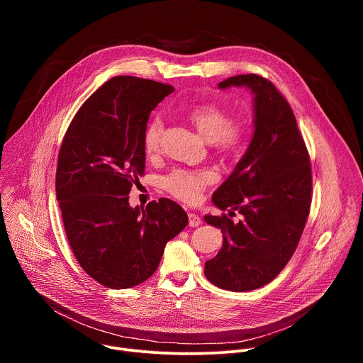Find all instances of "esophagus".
Masks as SVG:
<instances>
[{"mask_svg":"<svg viewBox=\"0 0 363 363\" xmlns=\"http://www.w3.org/2000/svg\"><path fill=\"white\" fill-rule=\"evenodd\" d=\"M188 224H189V227H198L201 224V218L196 214L189 213L188 214Z\"/></svg>","mask_w":363,"mask_h":363,"instance_id":"34e87169","label":"esophagus"}]
</instances>
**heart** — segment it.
<instances>
[{
  "mask_svg": "<svg viewBox=\"0 0 363 363\" xmlns=\"http://www.w3.org/2000/svg\"><path fill=\"white\" fill-rule=\"evenodd\" d=\"M189 122L199 135L214 145L223 155H233L240 149L247 136L244 121L231 118L230 112L217 103H203L188 113ZM164 135V121L153 118L143 132V147L147 155H157L161 149ZM216 182V174L210 169L188 171L175 169L164 178V188L175 198L184 202H195L202 191Z\"/></svg>",
  "mask_w": 363,
  "mask_h": 363,
  "instance_id": "obj_1",
  "label": "heart"
}]
</instances>
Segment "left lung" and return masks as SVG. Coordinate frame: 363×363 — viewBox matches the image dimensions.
<instances>
[{"label": "left lung", "instance_id": "left-lung-1", "mask_svg": "<svg viewBox=\"0 0 363 363\" xmlns=\"http://www.w3.org/2000/svg\"><path fill=\"white\" fill-rule=\"evenodd\" d=\"M231 86H245L254 94V135L213 202L230 210V217L238 211L242 220L203 217L224 237L203 273L220 289L248 291L277 277L294 254L312 203V167L294 113L277 87L257 74L218 84Z\"/></svg>", "mask_w": 363, "mask_h": 363}]
</instances>
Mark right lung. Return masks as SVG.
I'll return each mask as SVG.
<instances>
[{
	"label": "right lung",
	"instance_id": "right-lung-1",
	"mask_svg": "<svg viewBox=\"0 0 363 363\" xmlns=\"http://www.w3.org/2000/svg\"><path fill=\"white\" fill-rule=\"evenodd\" d=\"M174 90L133 76L111 79L77 111L59 152L56 195L69 244L82 269L109 289L147 280L188 224L168 198L132 208L128 196L145 174L149 115Z\"/></svg>",
	"mask_w": 363,
	"mask_h": 363
}]
</instances>
